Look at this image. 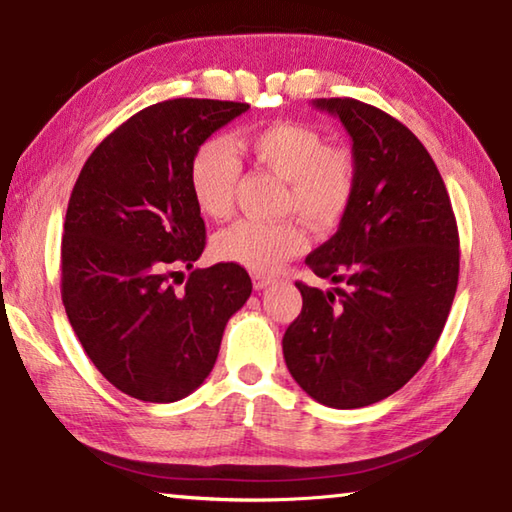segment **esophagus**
<instances>
[{"instance_id": "obj_1", "label": "esophagus", "mask_w": 512, "mask_h": 512, "mask_svg": "<svg viewBox=\"0 0 512 512\" xmlns=\"http://www.w3.org/2000/svg\"><path fill=\"white\" fill-rule=\"evenodd\" d=\"M271 282H275V277L273 275H264V273H253V284H255V289L257 291H262V289H266L268 284Z\"/></svg>"}]
</instances>
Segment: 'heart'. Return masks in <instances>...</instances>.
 Listing matches in <instances>:
<instances>
[{
  "instance_id": "1",
  "label": "heart",
  "mask_w": 512,
  "mask_h": 512,
  "mask_svg": "<svg viewBox=\"0 0 512 512\" xmlns=\"http://www.w3.org/2000/svg\"><path fill=\"white\" fill-rule=\"evenodd\" d=\"M237 149L257 167L284 180L287 192L282 194L280 210L298 214L314 230L334 228L352 205L359 183L357 155L348 146L327 144L314 126L275 121L248 128L237 135ZM239 176V155L228 142L210 137L198 144L189 160V192L198 212L214 221L228 219L235 207ZM305 246V232L291 219H244L228 225L212 241L216 257L255 273L275 271Z\"/></svg>"
}]
</instances>
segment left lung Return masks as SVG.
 Returning <instances> with one entry per match:
<instances>
[{"label":"left lung","instance_id":"left-lung-1","mask_svg":"<svg viewBox=\"0 0 512 512\" xmlns=\"http://www.w3.org/2000/svg\"><path fill=\"white\" fill-rule=\"evenodd\" d=\"M352 137L359 183L336 235L305 262L336 287L296 282L302 311L282 339L291 377L332 409L375 404L418 372L458 284V228L429 151L402 121L357 99H316Z\"/></svg>","mask_w":512,"mask_h":512}]
</instances>
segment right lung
Here are the masks:
<instances>
[{"instance_id":"right-lung-1","label":"right lung","mask_w":512,"mask_h":512,"mask_svg":"<svg viewBox=\"0 0 512 512\" xmlns=\"http://www.w3.org/2000/svg\"><path fill=\"white\" fill-rule=\"evenodd\" d=\"M248 108L214 99L144 108L92 151L69 196L60 246L67 318L101 375L135 400L194 393L253 291L239 264L194 268L205 223L189 192L198 144ZM180 267L193 273L176 292L170 277Z\"/></svg>"}]
</instances>
